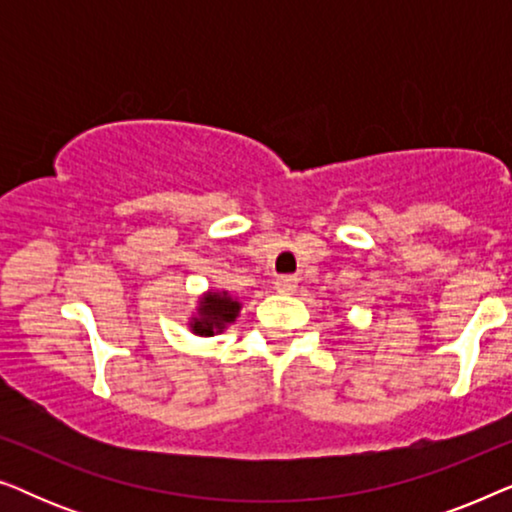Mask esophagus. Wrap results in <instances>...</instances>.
I'll list each match as a JSON object with an SVG mask.
<instances>
[{
  "instance_id": "obj_1",
  "label": "esophagus",
  "mask_w": 512,
  "mask_h": 512,
  "mask_svg": "<svg viewBox=\"0 0 512 512\" xmlns=\"http://www.w3.org/2000/svg\"><path fill=\"white\" fill-rule=\"evenodd\" d=\"M296 286H298L296 275H282V277H277V282H275V289L279 293H293L296 291Z\"/></svg>"
}]
</instances>
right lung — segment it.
Masks as SVG:
<instances>
[{"label":"right lung","instance_id":"right-lung-1","mask_svg":"<svg viewBox=\"0 0 512 512\" xmlns=\"http://www.w3.org/2000/svg\"><path fill=\"white\" fill-rule=\"evenodd\" d=\"M237 310H240V303H235V300L228 298L226 293H223V296H219V293H209V296L202 298L200 319L193 324V331L200 335H212L214 328H223L228 321H235Z\"/></svg>","mask_w":512,"mask_h":512}]
</instances>
